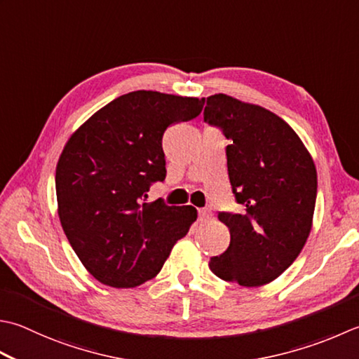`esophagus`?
Masks as SVG:
<instances>
[{
	"instance_id": "1",
	"label": "esophagus",
	"mask_w": 359,
	"mask_h": 359,
	"mask_svg": "<svg viewBox=\"0 0 359 359\" xmlns=\"http://www.w3.org/2000/svg\"><path fill=\"white\" fill-rule=\"evenodd\" d=\"M212 219H213V213L210 212L208 208L199 210V221L201 222H208V221H212Z\"/></svg>"
}]
</instances>
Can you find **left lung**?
I'll return each instance as SVG.
<instances>
[{"label": "left lung", "instance_id": "1", "mask_svg": "<svg viewBox=\"0 0 359 359\" xmlns=\"http://www.w3.org/2000/svg\"><path fill=\"white\" fill-rule=\"evenodd\" d=\"M207 123L230 140L227 171L244 213H219L230 244L210 269L241 286H263L294 263L313 227L318 172L292 128L271 110L229 95L207 97Z\"/></svg>", "mask_w": 359, "mask_h": 359}]
</instances>
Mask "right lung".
Here are the masks:
<instances>
[{
  "label": "right lung",
  "instance_id": "obj_1",
  "mask_svg": "<svg viewBox=\"0 0 359 359\" xmlns=\"http://www.w3.org/2000/svg\"><path fill=\"white\" fill-rule=\"evenodd\" d=\"M203 102L130 91L68 138L55 168L57 213L76 255L97 282L133 287L154 278L198 219L191 205L146 198L151 184L166 175L165 130L198 116Z\"/></svg>",
  "mask_w": 359,
  "mask_h": 359
}]
</instances>
